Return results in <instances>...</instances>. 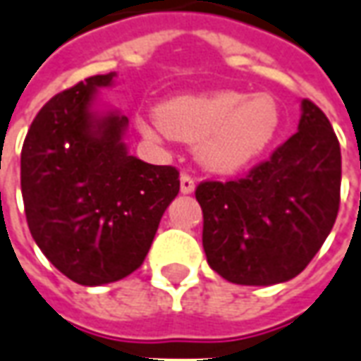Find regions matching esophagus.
<instances>
[{"label":"esophagus","mask_w":361,"mask_h":361,"mask_svg":"<svg viewBox=\"0 0 361 361\" xmlns=\"http://www.w3.org/2000/svg\"><path fill=\"white\" fill-rule=\"evenodd\" d=\"M180 189H181V193H193V189H195V180H193V176H189L188 172L181 173Z\"/></svg>","instance_id":"obj_1"}]
</instances>
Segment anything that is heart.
Masks as SVG:
<instances>
[{
  "label": "heart",
  "instance_id": "obj_1",
  "mask_svg": "<svg viewBox=\"0 0 361 361\" xmlns=\"http://www.w3.org/2000/svg\"><path fill=\"white\" fill-rule=\"evenodd\" d=\"M158 121H140L148 138L162 135L197 142V158L209 170L238 172L258 160L281 128V107L271 93L215 92L181 95L158 107Z\"/></svg>",
  "mask_w": 361,
  "mask_h": 361
}]
</instances>
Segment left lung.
Listing matches in <instances>:
<instances>
[{
    "label": "left lung",
    "instance_id": "left-lung-1",
    "mask_svg": "<svg viewBox=\"0 0 361 361\" xmlns=\"http://www.w3.org/2000/svg\"><path fill=\"white\" fill-rule=\"evenodd\" d=\"M342 156L330 121L303 99L299 130L242 178L195 188L203 248L216 274L238 286L299 276L334 226Z\"/></svg>",
    "mask_w": 361,
    "mask_h": 361
}]
</instances>
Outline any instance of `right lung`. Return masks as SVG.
I'll return each instance as SVG.
<instances>
[{"label":"right lung","mask_w":361,"mask_h":361,"mask_svg":"<svg viewBox=\"0 0 361 361\" xmlns=\"http://www.w3.org/2000/svg\"><path fill=\"white\" fill-rule=\"evenodd\" d=\"M113 78L92 75L56 93L21 150L29 231L50 264L80 286L119 281L140 268L180 191L178 168L128 156L121 140L127 117H93V93Z\"/></svg>","instance_id":"obj_1"}]
</instances>
